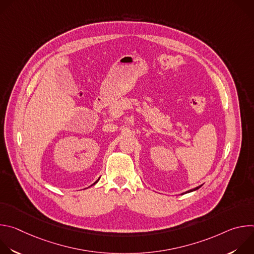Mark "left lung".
<instances>
[{"instance_id":"1","label":"left lung","mask_w":254,"mask_h":254,"mask_svg":"<svg viewBox=\"0 0 254 254\" xmlns=\"http://www.w3.org/2000/svg\"><path fill=\"white\" fill-rule=\"evenodd\" d=\"M201 186H202V185H201ZM201 186H199V187H197V188H195V189H193V190H190V191H188V193H189V192H192V191H195V190H197V189H199Z\"/></svg>"}]
</instances>
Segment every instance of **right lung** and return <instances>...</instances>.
<instances>
[{
  "label": "right lung",
  "mask_w": 254,
  "mask_h": 254,
  "mask_svg": "<svg viewBox=\"0 0 254 254\" xmlns=\"http://www.w3.org/2000/svg\"><path fill=\"white\" fill-rule=\"evenodd\" d=\"M96 182H97V181H96ZM96 182H95V183H96ZM95 183H94V184H95Z\"/></svg>",
  "instance_id": "right-lung-1"
}]
</instances>
